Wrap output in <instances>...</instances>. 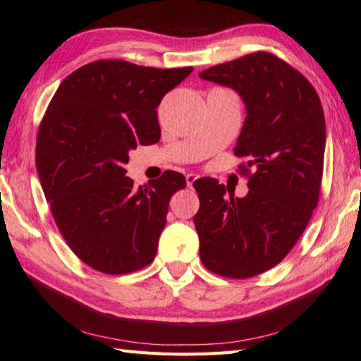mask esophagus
<instances>
[{
    "label": "esophagus",
    "mask_w": 361,
    "mask_h": 361,
    "mask_svg": "<svg viewBox=\"0 0 361 361\" xmlns=\"http://www.w3.org/2000/svg\"><path fill=\"white\" fill-rule=\"evenodd\" d=\"M196 179H198V176H196V174H192V173H190V174H187L185 176V180H187V187H190V188H192L193 187V183H195V180Z\"/></svg>",
    "instance_id": "esophagus-1"
}]
</instances>
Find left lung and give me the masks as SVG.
I'll return each mask as SVG.
<instances>
[{
  "mask_svg": "<svg viewBox=\"0 0 361 361\" xmlns=\"http://www.w3.org/2000/svg\"><path fill=\"white\" fill-rule=\"evenodd\" d=\"M202 80L229 86L247 105L235 157L248 179L245 198L215 179H198L195 228L214 274L245 280L280 264L300 239L321 195L325 118L310 81L286 61L256 51L210 67Z\"/></svg>",
  "mask_w": 361,
  "mask_h": 361,
  "instance_id": "obj_1",
  "label": "left lung"
}]
</instances>
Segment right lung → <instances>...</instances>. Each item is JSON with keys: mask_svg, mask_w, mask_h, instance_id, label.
I'll return each instance as SVG.
<instances>
[{"mask_svg": "<svg viewBox=\"0 0 361 361\" xmlns=\"http://www.w3.org/2000/svg\"><path fill=\"white\" fill-rule=\"evenodd\" d=\"M192 71L94 61L63 80L40 122L36 165L54 223L102 274H132L157 253L169 200L185 178L165 171L137 188L124 165L130 149L160 140L157 106Z\"/></svg>", "mask_w": 361, "mask_h": 361, "instance_id": "add662e5", "label": "right lung"}]
</instances>
